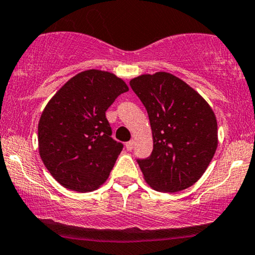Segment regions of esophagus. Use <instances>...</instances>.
<instances>
[{
  "label": "esophagus",
  "mask_w": 255,
  "mask_h": 255,
  "mask_svg": "<svg viewBox=\"0 0 255 255\" xmlns=\"http://www.w3.org/2000/svg\"><path fill=\"white\" fill-rule=\"evenodd\" d=\"M134 144H135L134 140H130V141H128V142L126 143V148H127V150H133V148H134Z\"/></svg>",
  "instance_id": "1"
}]
</instances>
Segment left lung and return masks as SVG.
Segmentation results:
<instances>
[{
    "instance_id": "1",
    "label": "left lung",
    "mask_w": 255,
    "mask_h": 255,
    "mask_svg": "<svg viewBox=\"0 0 255 255\" xmlns=\"http://www.w3.org/2000/svg\"><path fill=\"white\" fill-rule=\"evenodd\" d=\"M129 85L149 118L153 151L138 159L143 178L159 192H180L194 185L218 147L214 112L196 90L166 72L144 74Z\"/></svg>"
}]
</instances>
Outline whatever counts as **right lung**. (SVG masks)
<instances>
[{
	"mask_svg": "<svg viewBox=\"0 0 255 255\" xmlns=\"http://www.w3.org/2000/svg\"><path fill=\"white\" fill-rule=\"evenodd\" d=\"M126 92L120 77L89 69L64 83L47 104L38 122V151L63 187L92 192L108 179L124 144L112 137L106 112Z\"/></svg>",
	"mask_w": 255,
	"mask_h": 255,
	"instance_id": "1",
	"label": "right lung"
}]
</instances>
